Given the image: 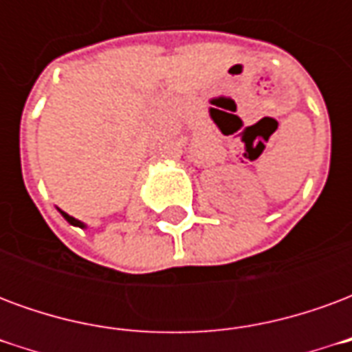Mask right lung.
<instances>
[{
    "label": "right lung",
    "mask_w": 352,
    "mask_h": 352,
    "mask_svg": "<svg viewBox=\"0 0 352 352\" xmlns=\"http://www.w3.org/2000/svg\"><path fill=\"white\" fill-rule=\"evenodd\" d=\"M60 213L64 214V219L67 222H69V224H73V226H80V228H85V224H82V222H80V221H77V219H73V217H69V214L64 213V211H60Z\"/></svg>",
    "instance_id": "add662e5"
}]
</instances>
